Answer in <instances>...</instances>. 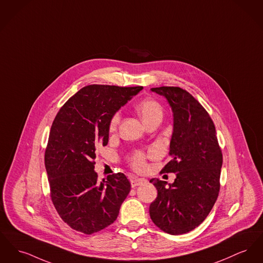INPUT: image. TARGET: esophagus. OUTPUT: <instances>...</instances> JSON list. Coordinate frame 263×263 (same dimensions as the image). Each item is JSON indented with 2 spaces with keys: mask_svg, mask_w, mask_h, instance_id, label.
Segmentation results:
<instances>
[{
  "mask_svg": "<svg viewBox=\"0 0 263 263\" xmlns=\"http://www.w3.org/2000/svg\"><path fill=\"white\" fill-rule=\"evenodd\" d=\"M144 182H145V180H142V179H131V181H130L132 187L141 185Z\"/></svg>",
  "mask_w": 263,
  "mask_h": 263,
  "instance_id": "obj_1",
  "label": "esophagus"
}]
</instances>
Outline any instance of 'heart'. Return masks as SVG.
Here are the masks:
<instances>
[{
	"label": "heart",
	"instance_id": "obj_1",
	"mask_svg": "<svg viewBox=\"0 0 263 263\" xmlns=\"http://www.w3.org/2000/svg\"><path fill=\"white\" fill-rule=\"evenodd\" d=\"M136 110L145 124L149 123L154 119H162L163 117V107L155 99H144L140 101L136 105ZM120 122L119 112L114 113L109 121V130L115 131ZM132 165L135 169H142L145 165V155L143 153H136L132 158Z\"/></svg>",
	"mask_w": 263,
	"mask_h": 263
}]
</instances>
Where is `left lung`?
Here are the masks:
<instances>
[{
  "mask_svg": "<svg viewBox=\"0 0 263 263\" xmlns=\"http://www.w3.org/2000/svg\"><path fill=\"white\" fill-rule=\"evenodd\" d=\"M166 97L174 116L172 160L162 173H176L173 184L151 179L158 196L150 216L163 232L178 235L199 227L212 211L219 192L222 154L216 127L206 110L180 87L151 88Z\"/></svg>",
  "mask_w": 263,
  "mask_h": 263,
  "instance_id": "8db88e82",
  "label": "left lung"
}]
</instances>
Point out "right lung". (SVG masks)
<instances>
[{
  "mask_svg": "<svg viewBox=\"0 0 263 263\" xmlns=\"http://www.w3.org/2000/svg\"><path fill=\"white\" fill-rule=\"evenodd\" d=\"M142 86L92 84L71 96L49 132L45 165L52 203L71 229L91 234L113 223L131 185L122 173L98 182L95 150L106 146L111 116Z\"/></svg>",
  "mask_w": 263,
  "mask_h": 263,
  "instance_id": "1",
  "label": "right lung"
}]
</instances>
